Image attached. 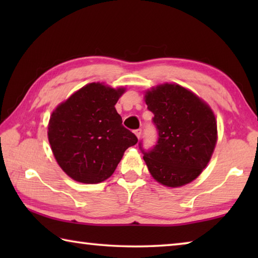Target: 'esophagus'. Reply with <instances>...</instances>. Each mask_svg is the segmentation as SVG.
I'll return each instance as SVG.
<instances>
[{
  "mask_svg": "<svg viewBox=\"0 0 258 258\" xmlns=\"http://www.w3.org/2000/svg\"><path fill=\"white\" fill-rule=\"evenodd\" d=\"M134 133H135V135H137V137H138V139H140V138H141V135H142V130H141V128L135 130Z\"/></svg>",
  "mask_w": 258,
  "mask_h": 258,
  "instance_id": "esophagus-1",
  "label": "esophagus"
}]
</instances>
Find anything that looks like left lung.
Segmentation results:
<instances>
[{
	"mask_svg": "<svg viewBox=\"0 0 258 258\" xmlns=\"http://www.w3.org/2000/svg\"><path fill=\"white\" fill-rule=\"evenodd\" d=\"M158 140L152 149H140L150 174L163 185L177 187L197 178L211 160L217 141L214 112L206 102L177 84L147 91Z\"/></svg>",
	"mask_w": 258,
	"mask_h": 258,
	"instance_id": "obj_1",
	"label": "left lung"
}]
</instances>
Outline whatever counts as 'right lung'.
<instances>
[{"label": "right lung", "instance_id": "obj_1", "mask_svg": "<svg viewBox=\"0 0 258 258\" xmlns=\"http://www.w3.org/2000/svg\"><path fill=\"white\" fill-rule=\"evenodd\" d=\"M125 92L91 83L52 112L47 137L56 163L73 180L100 183L112 175L138 138L125 128L115 104Z\"/></svg>", "mask_w": 258, "mask_h": 258}]
</instances>
